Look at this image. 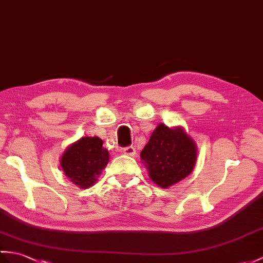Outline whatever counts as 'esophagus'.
<instances>
[{
  "label": "esophagus",
  "mask_w": 263,
  "mask_h": 263,
  "mask_svg": "<svg viewBox=\"0 0 263 263\" xmlns=\"http://www.w3.org/2000/svg\"><path fill=\"white\" fill-rule=\"evenodd\" d=\"M123 154L126 156H130V157H134L137 154L136 148L134 146H126V148L123 149Z\"/></svg>",
  "instance_id": "obj_1"
}]
</instances>
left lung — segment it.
<instances>
[{
    "label": "left lung",
    "mask_w": 263,
    "mask_h": 263,
    "mask_svg": "<svg viewBox=\"0 0 263 263\" xmlns=\"http://www.w3.org/2000/svg\"><path fill=\"white\" fill-rule=\"evenodd\" d=\"M140 156L150 179L167 189L192 174L197 160V145L182 126L160 123Z\"/></svg>",
    "instance_id": "obj_1"
}]
</instances>
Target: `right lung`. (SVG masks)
<instances>
[{"label": "right lung", "instance_id": "obj_1", "mask_svg": "<svg viewBox=\"0 0 263 263\" xmlns=\"http://www.w3.org/2000/svg\"><path fill=\"white\" fill-rule=\"evenodd\" d=\"M108 160V151L99 137H83L67 146L60 157V167L72 184L87 189L97 181Z\"/></svg>", "mask_w": 263, "mask_h": 263}]
</instances>
